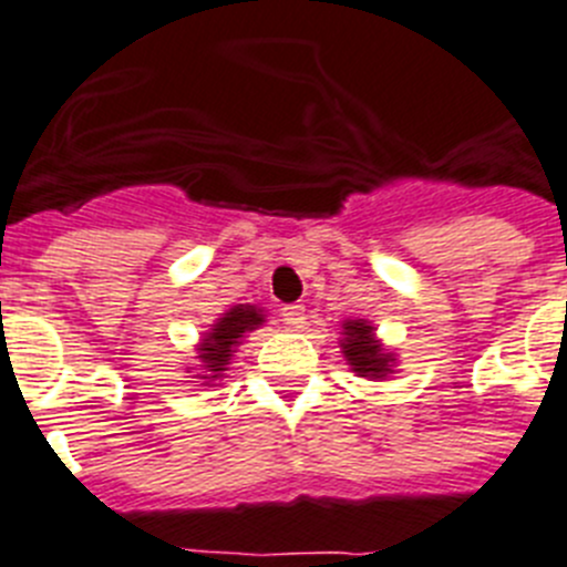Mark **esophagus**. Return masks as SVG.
<instances>
[{"label":"esophagus","mask_w":567,"mask_h":567,"mask_svg":"<svg viewBox=\"0 0 567 567\" xmlns=\"http://www.w3.org/2000/svg\"><path fill=\"white\" fill-rule=\"evenodd\" d=\"M280 318H284V323L289 326V329H303L306 323V306L303 303H289L280 309Z\"/></svg>","instance_id":"34e87169"}]
</instances>
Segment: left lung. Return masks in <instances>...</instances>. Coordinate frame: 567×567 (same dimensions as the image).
<instances>
[{
  "mask_svg": "<svg viewBox=\"0 0 567 567\" xmlns=\"http://www.w3.org/2000/svg\"><path fill=\"white\" fill-rule=\"evenodd\" d=\"M342 354L351 371L365 379H385L393 373V354L373 337V326L365 320H346L342 323Z\"/></svg>",
  "mask_w": 567,
  "mask_h": 567,
  "instance_id": "8db88e82",
  "label": "left lung"
}]
</instances>
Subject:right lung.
Segmentation results:
<instances>
[{"instance_id":"1","label":"right lung","mask_w":567,"mask_h":567,"mask_svg":"<svg viewBox=\"0 0 567 567\" xmlns=\"http://www.w3.org/2000/svg\"><path fill=\"white\" fill-rule=\"evenodd\" d=\"M264 326V311L258 306H233L230 311H225L213 329L207 331L205 340L199 342V373L196 379H205V382H216L221 373L227 371L225 365H230L233 351L241 346V340L247 337V331Z\"/></svg>"}]
</instances>
